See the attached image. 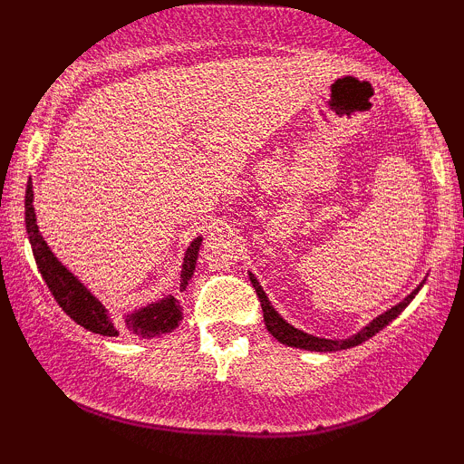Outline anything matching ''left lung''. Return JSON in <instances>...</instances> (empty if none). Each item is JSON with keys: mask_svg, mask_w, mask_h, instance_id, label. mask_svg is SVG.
<instances>
[{"mask_svg": "<svg viewBox=\"0 0 464 464\" xmlns=\"http://www.w3.org/2000/svg\"><path fill=\"white\" fill-rule=\"evenodd\" d=\"M249 276H251L253 287H256V294H257V297H259V302H262L264 323H266V327H268V332H270L272 335H275V338H276L278 342H281V344H287V346H294V348H304V351H316V353L344 351V348H353V346L361 344V342L370 340L372 335H376V334L380 332V329H384L386 325H389V323H391L392 319H397V316L403 313L405 306H408V304H410L411 300H414L416 294H418V291H420V287H422V283H420L414 291H411V294H410L408 297H405L403 302H399L397 306L389 308L384 314L376 316V319H373V321L370 323V325L361 329L359 334H354L353 338H348V340H325V338H316V335L304 334L302 329H295L294 325H289V323L285 321L283 316L278 314L275 308H272L268 295L264 294L262 285L257 283V278L253 276V275H249Z\"/></svg>", "mask_w": 464, "mask_h": 464, "instance_id": "obj_1", "label": "left lung"}]
</instances>
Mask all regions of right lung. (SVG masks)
<instances>
[{
  "mask_svg": "<svg viewBox=\"0 0 464 464\" xmlns=\"http://www.w3.org/2000/svg\"><path fill=\"white\" fill-rule=\"evenodd\" d=\"M24 224H27V234L31 251H34L35 264L40 268V275L46 281L50 294L59 302V306L72 316V319L82 325L88 332L101 334V335H120V334H132L137 338H156V335L169 334L179 325L183 319L179 302L173 295L162 297L154 304L135 310V313L126 314L124 321H118L59 259L50 251L46 240L42 238L40 230L35 224V211H34V186L31 181L27 183V192H24ZM202 237L194 238L192 245L188 246L186 257H183L181 266V289L188 287L189 278L194 275L196 257H198Z\"/></svg>",
  "mask_w": 464,
  "mask_h": 464,
  "instance_id": "obj_1",
  "label": "right lung"
}]
</instances>
